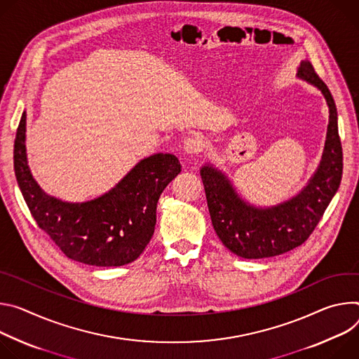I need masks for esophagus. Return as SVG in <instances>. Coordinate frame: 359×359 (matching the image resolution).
I'll return each instance as SVG.
<instances>
[{
  "instance_id": "esophagus-1",
  "label": "esophagus",
  "mask_w": 359,
  "mask_h": 359,
  "mask_svg": "<svg viewBox=\"0 0 359 359\" xmlns=\"http://www.w3.org/2000/svg\"><path fill=\"white\" fill-rule=\"evenodd\" d=\"M204 147H205L204 140H203L201 135H198V134L187 137L184 140V151L187 154H191V155L198 154V152H201L204 149Z\"/></svg>"
}]
</instances>
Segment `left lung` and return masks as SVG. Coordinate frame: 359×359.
<instances>
[{
  "label": "left lung",
  "mask_w": 359,
  "mask_h": 359,
  "mask_svg": "<svg viewBox=\"0 0 359 359\" xmlns=\"http://www.w3.org/2000/svg\"><path fill=\"white\" fill-rule=\"evenodd\" d=\"M297 78L320 90L330 109L320 165L297 195L276 205L257 207L244 200L214 164L200 170L212 226L221 243L238 257L268 258L299 247L320 222L341 184L342 147L334 98L308 60L301 61Z\"/></svg>",
  "instance_id": "left-lung-1"
}]
</instances>
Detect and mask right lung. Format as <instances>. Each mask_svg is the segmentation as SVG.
Segmentation results:
<instances>
[{
    "label": "right lung",
    "instance_id": "add662e5",
    "mask_svg": "<svg viewBox=\"0 0 359 359\" xmlns=\"http://www.w3.org/2000/svg\"><path fill=\"white\" fill-rule=\"evenodd\" d=\"M27 112L14 144V170L24 200L36 221L71 259L95 266L135 261L148 245L156 222V203L181 172L172 154L149 155L108 192L84 203L48 195L34 180L25 148Z\"/></svg>",
    "mask_w": 359,
    "mask_h": 359
}]
</instances>
